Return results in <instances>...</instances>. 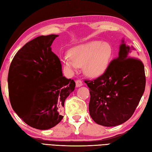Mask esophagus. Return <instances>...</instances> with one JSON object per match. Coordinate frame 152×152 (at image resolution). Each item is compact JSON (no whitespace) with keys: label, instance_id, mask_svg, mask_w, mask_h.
<instances>
[{"label":"esophagus","instance_id":"1","mask_svg":"<svg viewBox=\"0 0 152 152\" xmlns=\"http://www.w3.org/2000/svg\"><path fill=\"white\" fill-rule=\"evenodd\" d=\"M76 86L77 88H79V87L83 86V83L80 80H77L76 81Z\"/></svg>","mask_w":152,"mask_h":152}]
</instances>
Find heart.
Returning a JSON list of instances; mask_svg holds the SVG:
<instances>
[{
	"mask_svg": "<svg viewBox=\"0 0 152 152\" xmlns=\"http://www.w3.org/2000/svg\"><path fill=\"white\" fill-rule=\"evenodd\" d=\"M112 53L111 45L106 42L93 41L70 50V57L62 59L63 66L69 73L76 72L79 66L90 77H97L107 69Z\"/></svg>",
	"mask_w": 152,
	"mask_h": 152,
	"instance_id": "b5f03b06",
	"label": "heart"
}]
</instances>
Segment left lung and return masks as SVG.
I'll return each mask as SVG.
<instances>
[{
    "label": "left lung",
    "instance_id": "1",
    "mask_svg": "<svg viewBox=\"0 0 152 152\" xmlns=\"http://www.w3.org/2000/svg\"><path fill=\"white\" fill-rule=\"evenodd\" d=\"M123 44L118 57L101 76L85 80L89 88V114L96 124L114 127L127 121L134 112L146 86L144 66L133 56V48Z\"/></svg>",
    "mask_w": 152,
    "mask_h": 152
}]
</instances>
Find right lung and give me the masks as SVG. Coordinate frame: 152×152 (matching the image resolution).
I'll return each instance as SVG.
<instances>
[{"mask_svg":"<svg viewBox=\"0 0 152 152\" xmlns=\"http://www.w3.org/2000/svg\"><path fill=\"white\" fill-rule=\"evenodd\" d=\"M57 37L40 36L28 42L15 55L8 72L13 110L37 129H48L59 124L65 99L76 86L74 80L63 76L60 59L51 51Z\"/></svg>","mask_w":152,"mask_h":152,"instance_id":"add662e5","label":"right lung"}]
</instances>
